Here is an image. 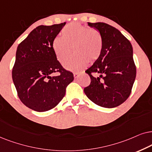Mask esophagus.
Segmentation results:
<instances>
[{
    "label": "esophagus",
    "mask_w": 152,
    "mask_h": 152,
    "mask_svg": "<svg viewBox=\"0 0 152 152\" xmlns=\"http://www.w3.org/2000/svg\"><path fill=\"white\" fill-rule=\"evenodd\" d=\"M74 78H77L79 76V73L78 72H74Z\"/></svg>",
    "instance_id": "esophagus-1"
}]
</instances>
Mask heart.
I'll use <instances>...</instances> for the list:
<instances>
[{
	"instance_id": "b5f03b06",
	"label": "heart",
	"mask_w": 152,
	"mask_h": 152,
	"mask_svg": "<svg viewBox=\"0 0 152 152\" xmlns=\"http://www.w3.org/2000/svg\"><path fill=\"white\" fill-rule=\"evenodd\" d=\"M62 37H56L52 42L56 57L64 63L70 57L72 48L75 55L64 64L70 71H79L88 62H94L99 58L103 49L102 35L98 30L78 23L64 26L61 31Z\"/></svg>"
}]
</instances>
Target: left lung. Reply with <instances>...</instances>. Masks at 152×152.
<instances>
[{"label": "left lung", "instance_id": "8db88e82", "mask_svg": "<svg viewBox=\"0 0 152 152\" xmlns=\"http://www.w3.org/2000/svg\"><path fill=\"white\" fill-rule=\"evenodd\" d=\"M88 23L99 31L103 49L99 58L86 71L91 83L84 88V92L95 104L115 108L129 98L136 76L132 46L112 26L102 22ZM92 73L99 76L94 77Z\"/></svg>", "mask_w": 152, "mask_h": 152}]
</instances>
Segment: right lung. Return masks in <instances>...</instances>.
Segmentation results:
<instances>
[{
  "instance_id": "right-lung-1",
  "label": "right lung",
  "mask_w": 152,
  "mask_h": 152,
  "mask_svg": "<svg viewBox=\"0 0 152 152\" xmlns=\"http://www.w3.org/2000/svg\"><path fill=\"white\" fill-rule=\"evenodd\" d=\"M65 23L37 26L17 47L12 72L14 84L21 102L37 112L57 106L74 80V75L62 67L52 48L53 40ZM56 72L60 74L52 77Z\"/></svg>"
}]
</instances>
